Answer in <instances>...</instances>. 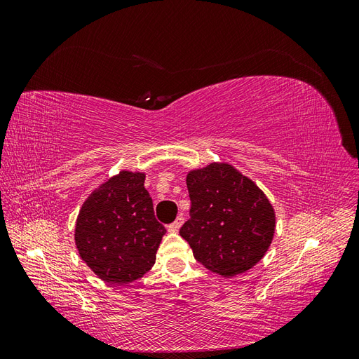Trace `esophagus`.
Wrapping results in <instances>:
<instances>
[{
  "mask_svg": "<svg viewBox=\"0 0 359 359\" xmlns=\"http://www.w3.org/2000/svg\"><path fill=\"white\" fill-rule=\"evenodd\" d=\"M182 223H184V217H182V215H178L177 219H175V222L170 223V224L168 226V231H169V232H178L180 227L182 226Z\"/></svg>",
  "mask_w": 359,
  "mask_h": 359,
  "instance_id": "esophagus-1",
  "label": "esophagus"
}]
</instances>
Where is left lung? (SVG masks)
Masks as SVG:
<instances>
[{"label": "left lung", "instance_id": "8db88e82", "mask_svg": "<svg viewBox=\"0 0 359 359\" xmlns=\"http://www.w3.org/2000/svg\"><path fill=\"white\" fill-rule=\"evenodd\" d=\"M187 189L190 219L180 235L194 259L223 277L253 268L276 231L274 208L264 191L227 163L189 172Z\"/></svg>", "mask_w": 359, "mask_h": 359}]
</instances>
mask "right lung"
I'll list each match as a JSON object with an SVG mask.
<instances>
[{
	"label": "right lung",
	"instance_id": "obj_1",
	"mask_svg": "<svg viewBox=\"0 0 359 359\" xmlns=\"http://www.w3.org/2000/svg\"><path fill=\"white\" fill-rule=\"evenodd\" d=\"M144 182L142 172H119L90 194L76 220L79 256L107 283H132L156 264L166 229Z\"/></svg>",
	"mask_w": 359,
	"mask_h": 359
}]
</instances>
